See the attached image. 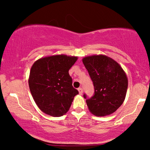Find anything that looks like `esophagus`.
<instances>
[{
	"label": "esophagus",
	"instance_id": "34e87169",
	"mask_svg": "<svg viewBox=\"0 0 150 150\" xmlns=\"http://www.w3.org/2000/svg\"><path fill=\"white\" fill-rule=\"evenodd\" d=\"M78 92H79V94H82V93H83V89L82 88H78Z\"/></svg>",
	"mask_w": 150,
	"mask_h": 150
}]
</instances>
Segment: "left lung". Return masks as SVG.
<instances>
[{
	"mask_svg": "<svg viewBox=\"0 0 150 150\" xmlns=\"http://www.w3.org/2000/svg\"><path fill=\"white\" fill-rule=\"evenodd\" d=\"M94 87V94L86 100L89 111L97 116L114 113L125 100L128 81L126 74L116 61L105 55L82 58ZM84 97L87 96L84 94Z\"/></svg>",
	"mask_w": 150,
	"mask_h": 150,
	"instance_id": "left-lung-1",
	"label": "left lung"
}]
</instances>
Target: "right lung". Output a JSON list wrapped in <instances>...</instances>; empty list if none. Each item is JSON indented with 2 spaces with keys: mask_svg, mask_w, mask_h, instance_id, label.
I'll return each mask as SVG.
<instances>
[{
  "mask_svg": "<svg viewBox=\"0 0 150 150\" xmlns=\"http://www.w3.org/2000/svg\"><path fill=\"white\" fill-rule=\"evenodd\" d=\"M77 56L54 55L41 58L34 63L29 77L32 97L41 111L53 117L68 111L78 91L72 85L69 70Z\"/></svg>",
  "mask_w": 150,
  "mask_h": 150,
  "instance_id": "obj_1",
  "label": "right lung"
}]
</instances>
